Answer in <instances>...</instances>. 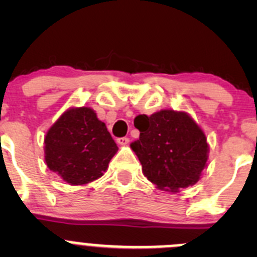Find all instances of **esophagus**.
Segmentation results:
<instances>
[{
	"mask_svg": "<svg viewBox=\"0 0 257 257\" xmlns=\"http://www.w3.org/2000/svg\"><path fill=\"white\" fill-rule=\"evenodd\" d=\"M116 143L119 145H126L129 143V138H126V137H121V138L116 139Z\"/></svg>",
	"mask_w": 257,
	"mask_h": 257,
	"instance_id": "esophagus-1",
	"label": "esophagus"
}]
</instances>
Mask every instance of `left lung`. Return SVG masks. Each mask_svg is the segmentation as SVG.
Wrapping results in <instances>:
<instances>
[{
	"mask_svg": "<svg viewBox=\"0 0 257 257\" xmlns=\"http://www.w3.org/2000/svg\"><path fill=\"white\" fill-rule=\"evenodd\" d=\"M134 125L141 136L131 148L148 180L172 193L198 183L208 162L209 144L188 113L163 109L149 116L142 114Z\"/></svg>",
	"mask_w": 257,
	"mask_h": 257,
	"instance_id": "left-lung-1",
	"label": "left lung"
}]
</instances>
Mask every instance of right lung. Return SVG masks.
I'll return each instance as SVG.
<instances>
[{
    "mask_svg": "<svg viewBox=\"0 0 257 257\" xmlns=\"http://www.w3.org/2000/svg\"><path fill=\"white\" fill-rule=\"evenodd\" d=\"M116 152L105 124L89 107L69 108L45 137L48 169L71 185H85L102 177Z\"/></svg>",
    "mask_w": 257,
    "mask_h": 257,
    "instance_id": "add662e5",
    "label": "right lung"
}]
</instances>
